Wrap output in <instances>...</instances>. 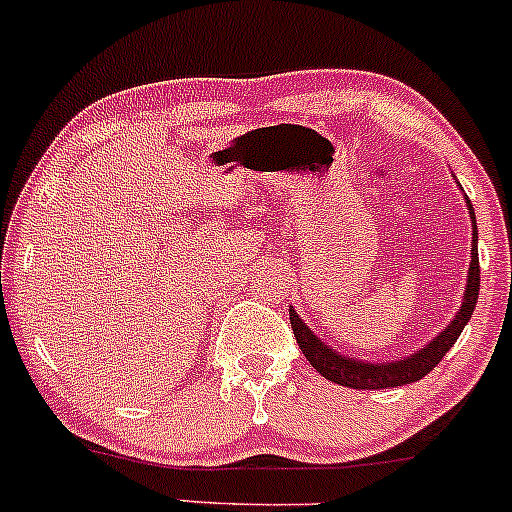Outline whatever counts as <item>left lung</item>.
Returning <instances> with one entry per match:
<instances>
[{
  "label": "left lung",
  "instance_id": "obj_1",
  "mask_svg": "<svg viewBox=\"0 0 512 512\" xmlns=\"http://www.w3.org/2000/svg\"><path fill=\"white\" fill-rule=\"evenodd\" d=\"M456 183V178H454ZM461 188V185H459ZM466 210L471 217V263L469 273H466V288L461 295L459 312L452 317V322L432 339L422 349H417L410 356H398L393 361H366L361 356H349L346 351H339L337 346H329L324 339L317 337L305 320L290 307V324H293V334L298 339V346L305 354V359L315 366L317 373H322L327 381L339 383L346 388H359V390H381V388H395L405 386V383H415L425 378L434 366L442 361V356L452 349L456 339H459L461 329L474 315V307L478 300V285H481V268H478V229H476V214L471 207V200L464 195Z\"/></svg>",
  "mask_w": 512,
  "mask_h": 512
}]
</instances>
